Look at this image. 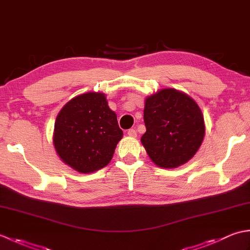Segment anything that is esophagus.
<instances>
[{"instance_id": "1", "label": "esophagus", "mask_w": 250, "mask_h": 250, "mask_svg": "<svg viewBox=\"0 0 250 250\" xmlns=\"http://www.w3.org/2000/svg\"><path fill=\"white\" fill-rule=\"evenodd\" d=\"M126 133H128V135H129L130 137H135V136H136V131H135L134 129L128 130V132H126Z\"/></svg>"}]
</instances>
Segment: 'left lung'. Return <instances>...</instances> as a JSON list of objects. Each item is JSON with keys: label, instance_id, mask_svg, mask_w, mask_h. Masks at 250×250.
Segmentation results:
<instances>
[{"label": "left lung", "instance_id": "1", "mask_svg": "<svg viewBox=\"0 0 250 250\" xmlns=\"http://www.w3.org/2000/svg\"><path fill=\"white\" fill-rule=\"evenodd\" d=\"M145 134L141 142L150 160L163 168L187 163L205 136V121L198 103L174 88L161 89L145 99Z\"/></svg>", "mask_w": 250, "mask_h": 250}]
</instances>
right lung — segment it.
<instances>
[{
	"mask_svg": "<svg viewBox=\"0 0 250 250\" xmlns=\"http://www.w3.org/2000/svg\"><path fill=\"white\" fill-rule=\"evenodd\" d=\"M124 132L103 92L79 94L63 106L55 121L54 143L61 161L74 171L93 173L110 162Z\"/></svg>",
	"mask_w": 250,
	"mask_h": 250,
	"instance_id": "obj_1",
	"label": "right lung"
}]
</instances>
